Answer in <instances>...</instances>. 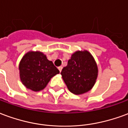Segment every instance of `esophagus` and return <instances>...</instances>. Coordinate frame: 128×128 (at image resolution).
<instances>
[{
	"label": "esophagus",
	"mask_w": 128,
	"mask_h": 128,
	"mask_svg": "<svg viewBox=\"0 0 128 128\" xmlns=\"http://www.w3.org/2000/svg\"><path fill=\"white\" fill-rule=\"evenodd\" d=\"M58 70H60V72H61L62 70V66H59L58 67Z\"/></svg>",
	"instance_id": "34e87169"
}]
</instances>
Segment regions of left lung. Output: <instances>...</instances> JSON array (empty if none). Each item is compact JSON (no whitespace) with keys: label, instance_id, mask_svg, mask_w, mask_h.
I'll use <instances>...</instances> for the list:
<instances>
[{"label":"left lung","instance_id":"obj_1","mask_svg":"<svg viewBox=\"0 0 128 128\" xmlns=\"http://www.w3.org/2000/svg\"><path fill=\"white\" fill-rule=\"evenodd\" d=\"M62 77L70 92L82 94L90 90L98 76V67L91 53L86 50H77L63 68Z\"/></svg>","mask_w":128,"mask_h":128}]
</instances>
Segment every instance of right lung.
Segmentation results:
<instances>
[{"label":"right lung","mask_w":128,"mask_h":128,"mask_svg":"<svg viewBox=\"0 0 128 128\" xmlns=\"http://www.w3.org/2000/svg\"><path fill=\"white\" fill-rule=\"evenodd\" d=\"M21 82L26 88L40 91L44 88L50 79L60 73L53 62L41 51L30 50L25 53L19 63Z\"/></svg>","instance_id":"1"}]
</instances>
